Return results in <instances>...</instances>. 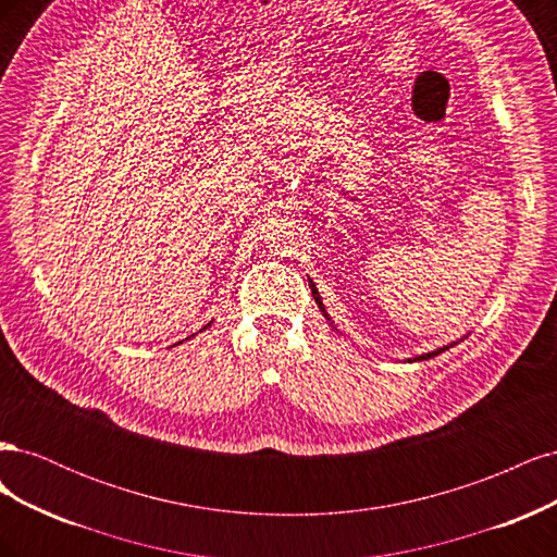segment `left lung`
Instances as JSON below:
<instances>
[{
	"instance_id": "left-lung-1",
	"label": "left lung",
	"mask_w": 557,
	"mask_h": 557,
	"mask_svg": "<svg viewBox=\"0 0 557 557\" xmlns=\"http://www.w3.org/2000/svg\"><path fill=\"white\" fill-rule=\"evenodd\" d=\"M311 293H313V299L318 301V307H320V311L325 313V307H323V301H320V295H318V290H315V285L311 283ZM327 315V313H325ZM330 320V318H327ZM448 346H444V348H440V350H432V352H425V356H418V358H413V360H409V362H420V360H428V358H434V356H440V352H444Z\"/></svg>"
}]
</instances>
